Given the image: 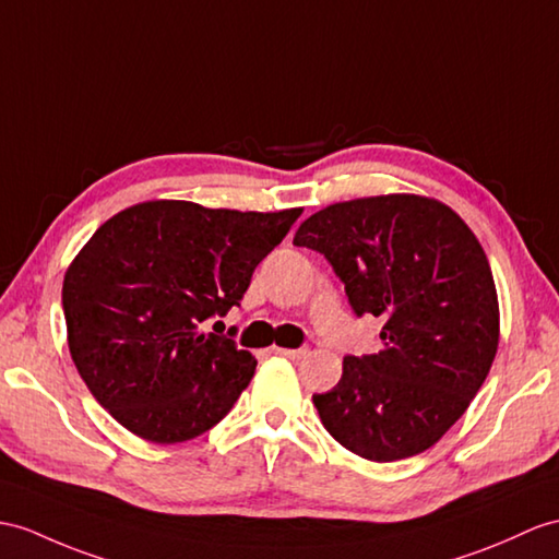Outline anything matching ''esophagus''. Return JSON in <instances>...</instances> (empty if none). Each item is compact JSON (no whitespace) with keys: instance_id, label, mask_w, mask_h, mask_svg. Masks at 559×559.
<instances>
[{"instance_id":"34e87169","label":"esophagus","mask_w":559,"mask_h":559,"mask_svg":"<svg viewBox=\"0 0 559 559\" xmlns=\"http://www.w3.org/2000/svg\"><path fill=\"white\" fill-rule=\"evenodd\" d=\"M275 353L277 356L289 358V360H301L308 353V348H275Z\"/></svg>"}]
</instances>
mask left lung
Segmentation results:
<instances>
[{
  "instance_id": "1",
  "label": "left lung",
  "mask_w": 559,
  "mask_h": 559,
  "mask_svg": "<svg viewBox=\"0 0 559 559\" xmlns=\"http://www.w3.org/2000/svg\"><path fill=\"white\" fill-rule=\"evenodd\" d=\"M296 247L322 253L356 316L382 318V350L346 356L316 393L324 429L365 460L413 457L465 415L500 338L488 258L445 203L386 194L332 203L301 223Z\"/></svg>"
}]
</instances>
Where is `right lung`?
<instances>
[{
	"label": "right lung",
	"mask_w": 559,
	"mask_h": 559,
	"mask_svg": "<svg viewBox=\"0 0 559 559\" xmlns=\"http://www.w3.org/2000/svg\"><path fill=\"white\" fill-rule=\"evenodd\" d=\"M298 215L160 199L108 217L61 292L71 358L104 411L152 443L197 439L233 411L255 358L201 324L239 306Z\"/></svg>",
	"instance_id": "1"
}]
</instances>
